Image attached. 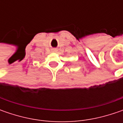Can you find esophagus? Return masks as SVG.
Wrapping results in <instances>:
<instances>
[{"instance_id": "esophagus-1", "label": "esophagus", "mask_w": 123, "mask_h": 123, "mask_svg": "<svg viewBox=\"0 0 123 123\" xmlns=\"http://www.w3.org/2000/svg\"><path fill=\"white\" fill-rule=\"evenodd\" d=\"M57 50L56 49H52V52H56Z\"/></svg>"}]
</instances>
